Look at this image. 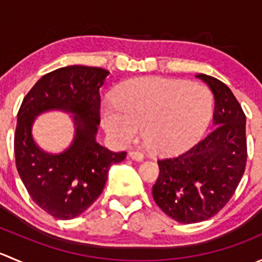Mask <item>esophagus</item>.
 <instances>
[{
  "label": "esophagus",
  "mask_w": 262,
  "mask_h": 262,
  "mask_svg": "<svg viewBox=\"0 0 262 262\" xmlns=\"http://www.w3.org/2000/svg\"><path fill=\"white\" fill-rule=\"evenodd\" d=\"M130 158H133L134 161H143L144 160V155L141 152H137V150H133V152L129 153Z\"/></svg>",
  "instance_id": "34e87169"
}]
</instances>
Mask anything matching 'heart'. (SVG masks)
Listing matches in <instances>:
<instances>
[{
	"instance_id": "heart-1",
	"label": "heart",
	"mask_w": 262,
	"mask_h": 262,
	"mask_svg": "<svg viewBox=\"0 0 262 262\" xmlns=\"http://www.w3.org/2000/svg\"><path fill=\"white\" fill-rule=\"evenodd\" d=\"M214 97L204 84L165 77H141L124 83L102 105L101 124L114 141L128 144L138 136L157 155H178L207 132Z\"/></svg>"
}]
</instances>
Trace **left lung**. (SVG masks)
I'll return each mask as SVG.
<instances>
[{"label": "left lung", "mask_w": 262, "mask_h": 262, "mask_svg": "<svg viewBox=\"0 0 262 262\" xmlns=\"http://www.w3.org/2000/svg\"><path fill=\"white\" fill-rule=\"evenodd\" d=\"M214 94L215 128L186 152L158 160L152 195L163 213L180 223L212 218L229 202L247 161L246 115L227 84L196 75Z\"/></svg>", "instance_id": "left-lung-1"}]
</instances>
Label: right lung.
I'll list each match as a JSON object with an SVG mask.
<instances>
[{
  "mask_svg": "<svg viewBox=\"0 0 262 262\" xmlns=\"http://www.w3.org/2000/svg\"><path fill=\"white\" fill-rule=\"evenodd\" d=\"M109 71L68 66L47 73L24 97L15 130L17 172L33 202L58 219H73L100 196L113 163L126 152H113L95 141L100 123V90ZM75 114V141L60 155H49L35 144L31 125L46 110Z\"/></svg>",
  "mask_w": 262,
  "mask_h": 262,
  "instance_id": "obj_1",
  "label": "right lung"
}]
</instances>
